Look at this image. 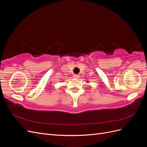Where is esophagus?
<instances>
[{"instance_id":"obj_1","label":"esophagus","mask_w":147,"mask_h":147,"mask_svg":"<svg viewBox=\"0 0 147 147\" xmlns=\"http://www.w3.org/2000/svg\"><path fill=\"white\" fill-rule=\"evenodd\" d=\"M73 77H74V78H79V75H78V74H74V75H73Z\"/></svg>"}]
</instances>
